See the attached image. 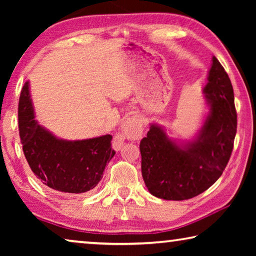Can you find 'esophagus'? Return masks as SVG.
<instances>
[{"label":"esophagus","instance_id":"esophagus-1","mask_svg":"<svg viewBox=\"0 0 256 256\" xmlns=\"http://www.w3.org/2000/svg\"><path fill=\"white\" fill-rule=\"evenodd\" d=\"M144 134V124L142 118L138 115H132L125 120L122 128V133L116 134L112 141L115 150H120L122 148L125 138L130 140H138Z\"/></svg>","mask_w":256,"mask_h":256}]
</instances>
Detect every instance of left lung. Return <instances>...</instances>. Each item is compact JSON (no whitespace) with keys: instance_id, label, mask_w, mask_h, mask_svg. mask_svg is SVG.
Instances as JSON below:
<instances>
[{"instance_id":"left-lung-1","label":"left lung","mask_w":256,"mask_h":256,"mask_svg":"<svg viewBox=\"0 0 256 256\" xmlns=\"http://www.w3.org/2000/svg\"><path fill=\"white\" fill-rule=\"evenodd\" d=\"M203 92L210 110L196 140L180 146L152 124L140 142L142 177L159 198L182 201L203 193L222 176L230 158L237 131L234 90L214 56Z\"/></svg>"}]
</instances>
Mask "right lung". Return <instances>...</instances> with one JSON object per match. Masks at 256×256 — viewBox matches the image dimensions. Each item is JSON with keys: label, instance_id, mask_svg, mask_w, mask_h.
Listing matches in <instances>:
<instances>
[{"label": "right lung", "instance_id": "right-lung-1", "mask_svg": "<svg viewBox=\"0 0 256 256\" xmlns=\"http://www.w3.org/2000/svg\"><path fill=\"white\" fill-rule=\"evenodd\" d=\"M18 118L24 157L42 184L68 194L86 193L96 188L115 154L110 134L78 141L54 136L34 120L28 82L20 94Z\"/></svg>", "mask_w": 256, "mask_h": 256}]
</instances>
